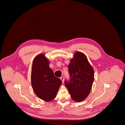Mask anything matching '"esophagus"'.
<instances>
[{
    "label": "esophagus",
    "instance_id": "34e87169",
    "mask_svg": "<svg viewBox=\"0 0 125 125\" xmlns=\"http://www.w3.org/2000/svg\"><path fill=\"white\" fill-rule=\"evenodd\" d=\"M60 79L61 80V81H62V83H63V82H64V77H61L60 78Z\"/></svg>",
    "mask_w": 125,
    "mask_h": 125
}]
</instances>
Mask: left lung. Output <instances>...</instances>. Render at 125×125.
<instances>
[{
	"instance_id": "left-lung-1",
	"label": "left lung",
	"mask_w": 125,
	"mask_h": 125,
	"mask_svg": "<svg viewBox=\"0 0 125 125\" xmlns=\"http://www.w3.org/2000/svg\"><path fill=\"white\" fill-rule=\"evenodd\" d=\"M70 76L69 82L65 86L72 99L78 102L84 100L90 94L94 80V70L86 55L77 51L68 65Z\"/></svg>"
}]
</instances>
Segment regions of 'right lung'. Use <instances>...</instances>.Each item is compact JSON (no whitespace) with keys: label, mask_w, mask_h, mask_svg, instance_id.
Segmentation results:
<instances>
[{"label":"right lung","mask_w":125,"mask_h":125,"mask_svg":"<svg viewBox=\"0 0 125 125\" xmlns=\"http://www.w3.org/2000/svg\"><path fill=\"white\" fill-rule=\"evenodd\" d=\"M49 61L41 53L34 58L31 67V83L35 94L45 101L54 99L62 81L56 77L49 67Z\"/></svg>","instance_id":"1"}]
</instances>
